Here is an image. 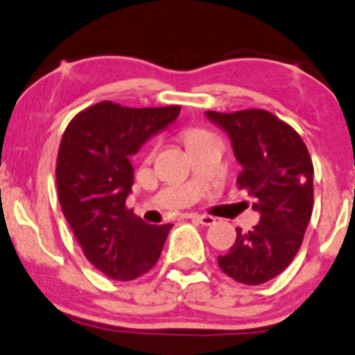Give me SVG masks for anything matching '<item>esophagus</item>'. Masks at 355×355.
Returning a JSON list of instances; mask_svg holds the SVG:
<instances>
[{
    "instance_id": "obj_1",
    "label": "esophagus",
    "mask_w": 355,
    "mask_h": 355,
    "mask_svg": "<svg viewBox=\"0 0 355 355\" xmlns=\"http://www.w3.org/2000/svg\"><path fill=\"white\" fill-rule=\"evenodd\" d=\"M190 218H192L193 221L200 223V225H204V226H211V225H214V221H216V219L212 218V216H200V214H192V216H190Z\"/></svg>"
}]
</instances>
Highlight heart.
<instances>
[{
  "label": "heart",
  "instance_id": "obj_1",
  "mask_svg": "<svg viewBox=\"0 0 355 355\" xmlns=\"http://www.w3.org/2000/svg\"><path fill=\"white\" fill-rule=\"evenodd\" d=\"M204 130H199V129H190V130H187V132L184 134V141L185 143H187V146H190V144L193 143V141L196 139H199L200 136H204Z\"/></svg>",
  "mask_w": 355,
  "mask_h": 355
}]
</instances>
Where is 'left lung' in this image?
I'll return each mask as SVG.
<instances>
[{
    "mask_svg": "<svg viewBox=\"0 0 355 355\" xmlns=\"http://www.w3.org/2000/svg\"><path fill=\"white\" fill-rule=\"evenodd\" d=\"M227 134L241 165L238 187L253 197L259 225L236 230L218 266L236 282L259 286L281 274L303 243L313 212V163L300 134L267 110L206 112Z\"/></svg>",
    "mask_w": 355,
    "mask_h": 355,
    "instance_id": "8db88e82",
    "label": "left lung"
}]
</instances>
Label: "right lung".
<instances>
[{"instance_id": "1", "label": "right lung", "mask_w": 355, "mask_h": 355, "mask_svg": "<svg viewBox=\"0 0 355 355\" xmlns=\"http://www.w3.org/2000/svg\"><path fill=\"white\" fill-rule=\"evenodd\" d=\"M180 107L130 109L100 102L80 112L62 134L55 182L59 202L85 255L115 281L155 267L171 225H148L125 207L136 155L165 130Z\"/></svg>"}]
</instances>
